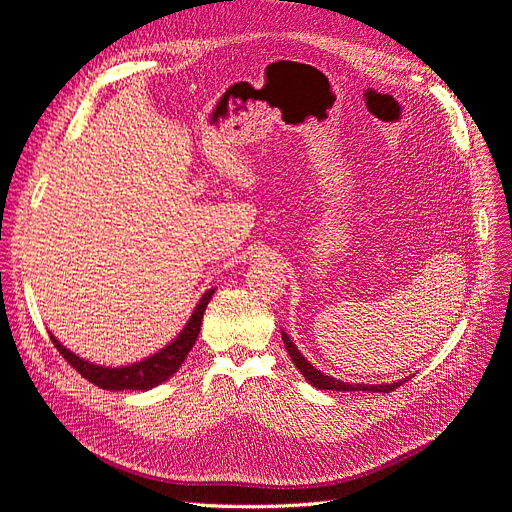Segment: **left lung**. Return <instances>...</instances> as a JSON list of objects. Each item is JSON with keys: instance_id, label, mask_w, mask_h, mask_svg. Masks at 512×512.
Listing matches in <instances>:
<instances>
[{"instance_id": "obj_1", "label": "left lung", "mask_w": 512, "mask_h": 512, "mask_svg": "<svg viewBox=\"0 0 512 512\" xmlns=\"http://www.w3.org/2000/svg\"><path fill=\"white\" fill-rule=\"evenodd\" d=\"M283 342H285V349L291 357V361L295 364V368H298L302 372V376L306 378V381L317 387V389H332V391H368V393H389L393 389H398L400 385L406 383V378H400V381L395 383H383V385H364V383H344V381H338V378L334 376H327L323 374L321 370H317L315 366L310 364V361L300 353L298 346L293 344V340L283 332ZM410 378V376H408Z\"/></svg>"}]
</instances>
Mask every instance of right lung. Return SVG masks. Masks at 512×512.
Segmentation results:
<instances>
[{
	"mask_svg": "<svg viewBox=\"0 0 512 512\" xmlns=\"http://www.w3.org/2000/svg\"><path fill=\"white\" fill-rule=\"evenodd\" d=\"M214 289H208L197 306L193 308L189 321L185 323V327L180 329L178 336L168 342L163 349H159L157 353L148 355L140 361H134V364L129 366H100V364H93V361H87L78 357L74 351L65 349V346L51 334L53 344L57 346V351L65 357V361L80 374L85 376L89 383L97 385L100 389H108V391H148L153 389L161 383H166L170 376H174V372L183 366V361L187 359L189 351L193 349V344L200 336V327H202V319H204V312L206 306L212 298Z\"/></svg>",
	"mask_w": 512,
	"mask_h": 512,
	"instance_id": "right-lung-1",
	"label": "right lung"
}]
</instances>
